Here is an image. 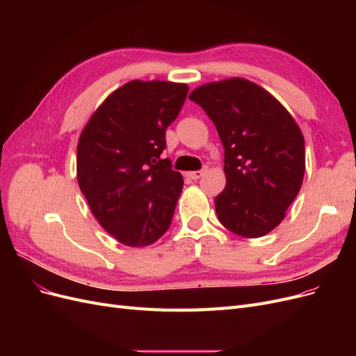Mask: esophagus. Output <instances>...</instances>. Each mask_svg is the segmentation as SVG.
<instances>
[{"label":"esophagus","mask_w":356,"mask_h":356,"mask_svg":"<svg viewBox=\"0 0 356 356\" xmlns=\"http://www.w3.org/2000/svg\"><path fill=\"white\" fill-rule=\"evenodd\" d=\"M208 170V168L207 166H204V168H202L200 170H195V172H188V177L191 178V179H199L203 174H204V172H207Z\"/></svg>","instance_id":"34e87169"}]
</instances>
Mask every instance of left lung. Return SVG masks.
<instances>
[{
	"label": "left lung",
	"mask_w": 356,
	"mask_h": 356,
	"mask_svg": "<svg viewBox=\"0 0 356 356\" xmlns=\"http://www.w3.org/2000/svg\"><path fill=\"white\" fill-rule=\"evenodd\" d=\"M188 98L208 114L224 147L220 222L242 238H261L281 224L301 188L303 134L281 102L245 79L200 86Z\"/></svg>",
	"instance_id": "8db88e82"
}]
</instances>
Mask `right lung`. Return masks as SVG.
I'll use <instances>...</instances> for the list:
<instances>
[{
  "instance_id": "add662e5",
  "label": "right lung",
  "mask_w": 356,
  "mask_h": 356,
  "mask_svg": "<svg viewBox=\"0 0 356 356\" xmlns=\"http://www.w3.org/2000/svg\"><path fill=\"white\" fill-rule=\"evenodd\" d=\"M187 93V84L129 81L80 135V190L95 218L123 245H152L169 229L184 181L160 154Z\"/></svg>"
}]
</instances>
